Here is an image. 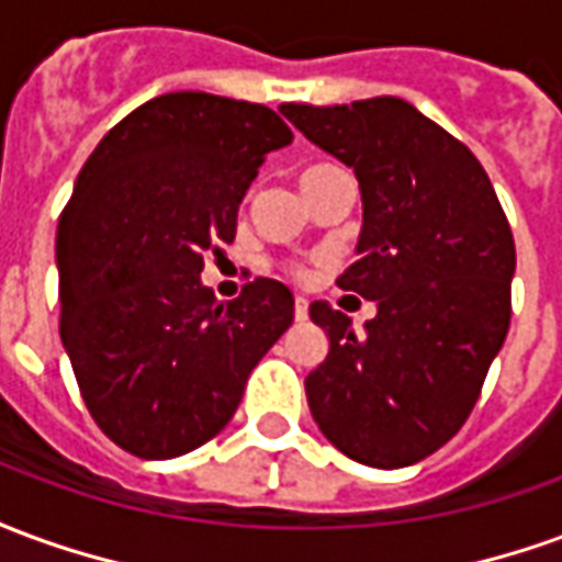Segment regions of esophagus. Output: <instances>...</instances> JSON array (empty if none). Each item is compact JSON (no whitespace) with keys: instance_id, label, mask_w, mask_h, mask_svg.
<instances>
[{"instance_id":"obj_1","label":"esophagus","mask_w":562,"mask_h":562,"mask_svg":"<svg viewBox=\"0 0 562 562\" xmlns=\"http://www.w3.org/2000/svg\"><path fill=\"white\" fill-rule=\"evenodd\" d=\"M310 316V304H306V297H294V318L297 322H306Z\"/></svg>"}]
</instances>
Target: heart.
<instances>
[{
	"mask_svg": "<svg viewBox=\"0 0 562 562\" xmlns=\"http://www.w3.org/2000/svg\"><path fill=\"white\" fill-rule=\"evenodd\" d=\"M310 171H316V168H310ZM310 171H304V173H310ZM292 273H294V277H304V270H301V268H292Z\"/></svg>",
	"mask_w": 562,
	"mask_h": 562,
	"instance_id": "1",
	"label": "heart"
}]
</instances>
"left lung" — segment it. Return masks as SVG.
Returning <instances> with one entry per match:
<instances>
[{
  "mask_svg": "<svg viewBox=\"0 0 562 562\" xmlns=\"http://www.w3.org/2000/svg\"><path fill=\"white\" fill-rule=\"evenodd\" d=\"M280 111L358 177V261L337 285L379 306L355 334L340 310L310 304L330 340L304 382L310 413L346 458L379 470L418 463L470 418L506 340V213L470 147L403 99Z\"/></svg>",
  "mask_w": 562,
  "mask_h": 562,
  "instance_id": "left-lung-1",
  "label": "left lung"
}]
</instances>
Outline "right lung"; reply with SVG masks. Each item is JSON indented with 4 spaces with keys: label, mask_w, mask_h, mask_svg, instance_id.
I'll use <instances>...</instances> for the list:
<instances>
[{
    "label": "right lung",
    "mask_w": 562,
    "mask_h": 562,
    "mask_svg": "<svg viewBox=\"0 0 562 562\" xmlns=\"http://www.w3.org/2000/svg\"><path fill=\"white\" fill-rule=\"evenodd\" d=\"M292 128L265 104L168 92L92 149L56 228L59 337L87 409L144 460L180 458L232 422L246 379L294 318L277 280L220 304L204 256Z\"/></svg>",
    "instance_id": "1"
}]
</instances>
